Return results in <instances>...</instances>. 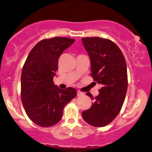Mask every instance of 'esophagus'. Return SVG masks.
I'll return each mask as SVG.
<instances>
[{
	"instance_id": "esophagus-1",
	"label": "esophagus",
	"mask_w": 152,
	"mask_h": 152,
	"mask_svg": "<svg viewBox=\"0 0 152 152\" xmlns=\"http://www.w3.org/2000/svg\"><path fill=\"white\" fill-rule=\"evenodd\" d=\"M84 95V93H83L82 92H81V91H77V95L78 96H81V95Z\"/></svg>"
}]
</instances>
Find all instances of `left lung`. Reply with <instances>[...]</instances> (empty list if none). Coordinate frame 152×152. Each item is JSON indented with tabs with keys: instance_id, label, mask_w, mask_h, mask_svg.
Masks as SVG:
<instances>
[{
	"instance_id": "1",
	"label": "left lung",
	"mask_w": 152,
	"mask_h": 152,
	"mask_svg": "<svg viewBox=\"0 0 152 152\" xmlns=\"http://www.w3.org/2000/svg\"><path fill=\"white\" fill-rule=\"evenodd\" d=\"M82 40L91 59V76L102 85L95 97L86 93L93 102L82 112V118L90 125L102 127L115 119L123 105L128 86L126 61L118 45L109 39L85 37Z\"/></svg>"
}]
</instances>
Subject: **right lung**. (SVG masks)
Returning <instances> with one entry per match:
<instances>
[{
  "instance_id": "add662e5",
  "label": "right lung",
  "mask_w": 152,
  "mask_h": 152,
  "mask_svg": "<svg viewBox=\"0 0 152 152\" xmlns=\"http://www.w3.org/2000/svg\"><path fill=\"white\" fill-rule=\"evenodd\" d=\"M75 39L54 37L37 43L27 57L20 77V97L29 118L37 125L49 127L58 123L66 104L77 95L72 87L58 88L53 77L59 58Z\"/></svg>"
}]
</instances>
